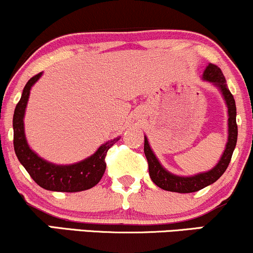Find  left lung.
Returning <instances> with one entry per match:
<instances>
[{
	"label": "left lung",
	"mask_w": 253,
	"mask_h": 253,
	"mask_svg": "<svg viewBox=\"0 0 253 253\" xmlns=\"http://www.w3.org/2000/svg\"><path fill=\"white\" fill-rule=\"evenodd\" d=\"M202 80L211 82L212 86H215L222 94L223 100H225L227 106V113H228V137H227V143L221 155L220 160L212 167L211 169L206 172H200L194 175H177L173 174L160 164L158 160L157 155L154 154L153 149L150 148L147 136H144V155L148 160V169L150 179L158 185L159 188L166 191L179 192V194H189V192H195L198 190L206 188L215 183L225 171L231 163L232 154H233L235 144H237L238 138V126H237V107H235V101L232 93L229 92L227 87L226 79L222 72L215 64L209 63L204 69Z\"/></svg>",
	"instance_id": "left-lung-1"
}]
</instances>
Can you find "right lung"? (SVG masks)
<instances>
[{
    "label": "right lung",
    "mask_w": 253,
    "mask_h": 253,
    "mask_svg": "<svg viewBox=\"0 0 253 253\" xmlns=\"http://www.w3.org/2000/svg\"><path fill=\"white\" fill-rule=\"evenodd\" d=\"M42 75V73H39L38 75L28 80L14 111V150L16 157L32 179L42 189L59 192H79L88 190L100 181L106 169L105 157L107 150L121 137L105 142L96 149L94 154L75 164L57 165L39 157L28 146L25 135L24 118L31 88L35 86Z\"/></svg>",
    "instance_id": "1"
}]
</instances>
